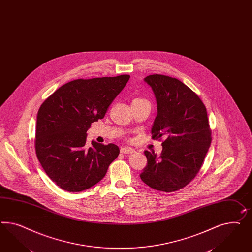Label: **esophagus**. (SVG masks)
I'll return each instance as SVG.
<instances>
[{
    "label": "esophagus",
    "mask_w": 252,
    "mask_h": 252,
    "mask_svg": "<svg viewBox=\"0 0 252 252\" xmlns=\"http://www.w3.org/2000/svg\"><path fill=\"white\" fill-rule=\"evenodd\" d=\"M121 153H123V154H133V153H135V150L132 149V148L127 147V146H124V147L121 148Z\"/></svg>",
    "instance_id": "obj_1"
}]
</instances>
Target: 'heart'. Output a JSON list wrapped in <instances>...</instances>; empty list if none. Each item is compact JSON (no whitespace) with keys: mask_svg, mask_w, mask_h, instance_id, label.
Returning <instances> with one entry per match:
<instances>
[{"mask_svg":"<svg viewBox=\"0 0 252 252\" xmlns=\"http://www.w3.org/2000/svg\"><path fill=\"white\" fill-rule=\"evenodd\" d=\"M138 99H141V98H135V99H134V100H138Z\"/></svg>","mask_w":252,"mask_h":252,"instance_id":"b5f03b06","label":"heart"}]
</instances>
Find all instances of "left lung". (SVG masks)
I'll return each mask as SVG.
<instances>
[{"label": "left lung", "instance_id": "left-lung-1", "mask_svg": "<svg viewBox=\"0 0 252 252\" xmlns=\"http://www.w3.org/2000/svg\"><path fill=\"white\" fill-rule=\"evenodd\" d=\"M144 81L158 104L152 137L165 140L160 156L144 151L147 165L140 177L149 187L172 192L187 186L201 169L212 142L207 111L200 97L177 78L152 74Z\"/></svg>", "mask_w": 252, "mask_h": 252}]
</instances>
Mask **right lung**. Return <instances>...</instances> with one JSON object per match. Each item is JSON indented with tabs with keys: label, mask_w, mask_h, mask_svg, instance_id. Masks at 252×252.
Here are the masks:
<instances>
[{
	"label": "right lung",
	"mask_w": 252,
	"mask_h": 252,
	"mask_svg": "<svg viewBox=\"0 0 252 252\" xmlns=\"http://www.w3.org/2000/svg\"><path fill=\"white\" fill-rule=\"evenodd\" d=\"M129 75L76 79L58 88L38 109L35 148L44 171L59 187L78 192L95 185L108 171L120 149L92 141L91 123L105 117Z\"/></svg>",
	"instance_id": "obj_1"
}]
</instances>
